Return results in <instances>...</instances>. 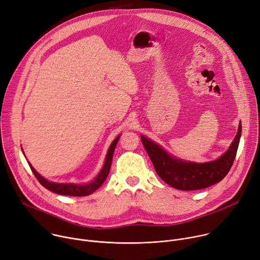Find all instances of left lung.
Listing matches in <instances>:
<instances>
[{
  "label": "left lung",
  "mask_w": 260,
  "mask_h": 260,
  "mask_svg": "<svg viewBox=\"0 0 260 260\" xmlns=\"http://www.w3.org/2000/svg\"><path fill=\"white\" fill-rule=\"evenodd\" d=\"M241 133L240 123L230 149L218 159L205 164L176 159L149 139L142 136L141 140L157 175L167 184L179 190H198L212 186L228 175L237 155Z\"/></svg>",
  "instance_id": "8db88e82"
}]
</instances>
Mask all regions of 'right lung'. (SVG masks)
<instances>
[{"label": "right lung", "instance_id": "obj_1", "mask_svg": "<svg viewBox=\"0 0 260 260\" xmlns=\"http://www.w3.org/2000/svg\"><path fill=\"white\" fill-rule=\"evenodd\" d=\"M119 137H117L113 143L111 144L108 153H107V157L105 160V165L101 171V173L98 175V177L89 184L86 185H78V184H73V183H53L50 181H47L46 179H44L41 175H39L38 173L36 172V170L31 167L30 164H28L32 174L35 175V177L37 178L40 182V184L42 186H44L46 189L58 193V194H62V196H71V197H86L91 194L92 192H94L101 185L105 182L109 172H110V168H111V164H112V158H113V153L115 150L116 144L118 142Z\"/></svg>", "mask_w": 260, "mask_h": 260}]
</instances>
